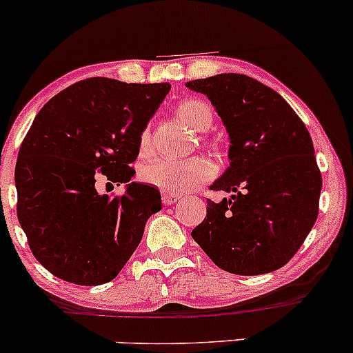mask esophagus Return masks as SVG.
Segmentation results:
<instances>
[{
	"label": "esophagus",
	"instance_id": "esophagus-1",
	"mask_svg": "<svg viewBox=\"0 0 353 353\" xmlns=\"http://www.w3.org/2000/svg\"><path fill=\"white\" fill-rule=\"evenodd\" d=\"M181 199L179 194H172V192H163V202L164 205H171L174 202H177Z\"/></svg>",
	"mask_w": 353,
	"mask_h": 353
}]
</instances>
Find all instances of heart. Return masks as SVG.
<instances>
[{
  "instance_id": "obj_1",
  "label": "heart",
  "mask_w": 353,
  "mask_h": 353,
  "mask_svg": "<svg viewBox=\"0 0 353 353\" xmlns=\"http://www.w3.org/2000/svg\"><path fill=\"white\" fill-rule=\"evenodd\" d=\"M179 119L194 131H205L212 124V111L205 101L197 98H185L176 106ZM151 152V136L144 129L139 136V154L148 156ZM214 174V168L209 161L202 157H190L184 161L154 159L139 168V179L159 188L164 192L181 194L197 189L208 182Z\"/></svg>"
}]
</instances>
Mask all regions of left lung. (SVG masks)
Listing matches in <instances>:
<instances>
[{"instance_id":"obj_1","label":"left lung","mask_w":353,"mask_h":353,"mask_svg":"<svg viewBox=\"0 0 353 353\" xmlns=\"http://www.w3.org/2000/svg\"><path fill=\"white\" fill-rule=\"evenodd\" d=\"M185 86L209 98L229 132V168L210 185L194 241L222 270L261 275L285 265L314 228L320 176L305 124L279 92L236 72Z\"/></svg>"}]
</instances>
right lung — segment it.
Wrapping results in <instances>:
<instances>
[{"instance_id": "add662e5", "label": "right lung", "mask_w": 353, "mask_h": 353, "mask_svg": "<svg viewBox=\"0 0 353 353\" xmlns=\"http://www.w3.org/2000/svg\"><path fill=\"white\" fill-rule=\"evenodd\" d=\"M169 89L89 78L36 114L16 161V212L31 252L52 275L78 285L106 283L139 245L145 222L163 205L156 188L131 182V164ZM99 176L125 183L126 192L99 194Z\"/></svg>"}]
</instances>
